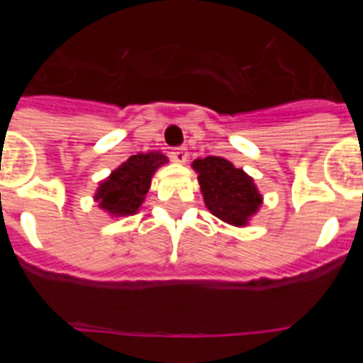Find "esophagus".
I'll list each match as a JSON object with an SVG mask.
<instances>
[{"label":"esophagus","mask_w":363,"mask_h":363,"mask_svg":"<svg viewBox=\"0 0 363 363\" xmlns=\"http://www.w3.org/2000/svg\"><path fill=\"white\" fill-rule=\"evenodd\" d=\"M187 150L185 149H172L171 150V158L174 160L176 163H185L187 162Z\"/></svg>","instance_id":"34e87169"}]
</instances>
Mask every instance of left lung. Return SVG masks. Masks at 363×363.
<instances>
[{
    "instance_id": "left-lung-1",
    "label": "left lung",
    "mask_w": 363,
    "mask_h": 363,
    "mask_svg": "<svg viewBox=\"0 0 363 363\" xmlns=\"http://www.w3.org/2000/svg\"><path fill=\"white\" fill-rule=\"evenodd\" d=\"M192 169L198 172L205 207L229 225H249L264 203L255 179L221 156L194 160Z\"/></svg>"
}]
</instances>
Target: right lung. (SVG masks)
Wrapping results in <instances>:
<instances>
[{"label": "right lung", "instance_id": "add662e5", "mask_svg": "<svg viewBox=\"0 0 363 363\" xmlns=\"http://www.w3.org/2000/svg\"><path fill=\"white\" fill-rule=\"evenodd\" d=\"M167 162L169 158L158 150L134 154L99 182L94 201L112 218L136 214L145 201L154 172Z\"/></svg>", "mask_w": 363, "mask_h": 363}]
</instances>
